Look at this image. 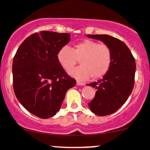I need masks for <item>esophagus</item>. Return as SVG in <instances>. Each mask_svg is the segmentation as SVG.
<instances>
[{
    "label": "esophagus",
    "mask_w": 150,
    "mask_h": 150,
    "mask_svg": "<svg viewBox=\"0 0 150 150\" xmlns=\"http://www.w3.org/2000/svg\"><path fill=\"white\" fill-rule=\"evenodd\" d=\"M76 84L78 85V86H83V85H85V83H83V82H81V81H77Z\"/></svg>",
    "instance_id": "esophagus-1"
}]
</instances>
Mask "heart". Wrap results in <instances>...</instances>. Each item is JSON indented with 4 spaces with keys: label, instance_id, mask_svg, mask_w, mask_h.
I'll return each instance as SVG.
<instances>
[{
    "label": "heart",
    "instance_id": "heart-1",
    "mask_svg": "<svg viewBox=\"0 0 150 150\" xmlns=\"http://www.w3.org/2000/svg\"><path fill=\"white\" fill-rule=\"evenodd\" d=\"M58 63L64 70L69 71L80 61L81 66L69 74L80 80H87L90 77L98 79L110 70L112 61L111 49L105 43L85 40L77 43L71 50L64 47L57 54Z\"/></svg>",
    "mask_w": 150,
    "mask_h": 150
}]
</instances>
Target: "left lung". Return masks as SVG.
<instances>
[{"label":"left lung","instance_id":"left-lung-1","mask_svg":"<svg viewBox=\"0 0 150 150\" xmlns=\"http://www.w3.org/2000/svg\"><path fill=\"white\" fill-rule=\"evenodd\" d=\"M103 42L111 49L112 61L110 70L98 82L87 84L96 89L95 98L88 103L90 110L99 116L117 111L127 101L134 86L135 61L129 49L119 39L108 35H87Z\"/></svg>","mask_w":150,"mask_h":150}]
</instances>
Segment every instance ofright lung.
<instances>
[{"instance_id": "obj_1", "label": "right lung", "mask_w": 150, "mask_h": 150, "mask_svg": "<svg viewBox=\"0 0 150 150\" xmlns=\"http://www.w3.org/2000/svg\"><path fill=\"white\" fill-rule=\"evenodd\" d=\"M69 40V33H34L23 40L13 58L15 96L26 110L40 118L59 111L66 92L76 84L57 59L58 51Z\"/></svg>"}]
</instances>
